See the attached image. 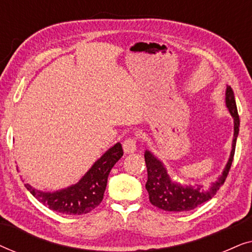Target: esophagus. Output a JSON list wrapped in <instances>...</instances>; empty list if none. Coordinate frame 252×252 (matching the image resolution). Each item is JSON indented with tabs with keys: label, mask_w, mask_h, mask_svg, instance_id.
Here are the masks:
<instances>
[{
	"label": "esophagus",
	"mask_w": 252,
	"mask_h": 252,
	"mask_svg": "<svg viewBox=\"0 0 252 252\" xmlns=\"http://www.w3.org/2000/svg\"><path fill=\"white\" fill-rule=\"evenodd\" d=\"M123 148L125 154H133L136 151V139L134 137H128L124 141L123 143Z\"/></svg>",
	"instance_id": "34e87169"
}]
</instances>
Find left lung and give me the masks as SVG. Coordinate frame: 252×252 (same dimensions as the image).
Segmentation results:
<instances>
[{
    "mask_svg": "<svg viewBox=\"0 0 252 252\" xmlns=\"http://www.w3.org/2000/svg\"><path fill=\"white\" fill-rule=\"evenodd\" d=\"M225 102L230 116L234 120V134L232 141V150H230L228 161L223 167L221 174L217 181L212 182L209 187H203L201 185H181L174 181L167 173L166 167L159 158L155 156L150 150H146L144 159H146L148 180L146 189L149 192V201L158 209L168 212H185L197 208L202 203L211 199L217 194L219 188L225 182L228 174L230 165H232L234 153H235L236 139L240 129V118L237 113L235 96L230 86L226 87Z\"/></svg>",
    "mask_w": 252,
    "mask_h": 252,
    "instance_id": "obj_1",
    "label": "left lung"
}]
</instances>
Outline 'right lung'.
I'll list each match as a JSON object with an SVG mask.
<instances>
[{"mask_svg":"<svg viewBox=\"0 0 252 252\" xmlns=\"http://www.w3.org/2000/svg\"><path fill=\"white\" fill-rule=\"evenodd\" d=\"M123 154L122 144L117 142L93 164L77 184L60 190H39L30 184H25V187L37 201L50 210L64 215H85L102 202L110 171Z\"/></svg>","mask_w":252,"mask_h":252,"instance_id":"obj_1","label":"right lung"}]
</instances>
